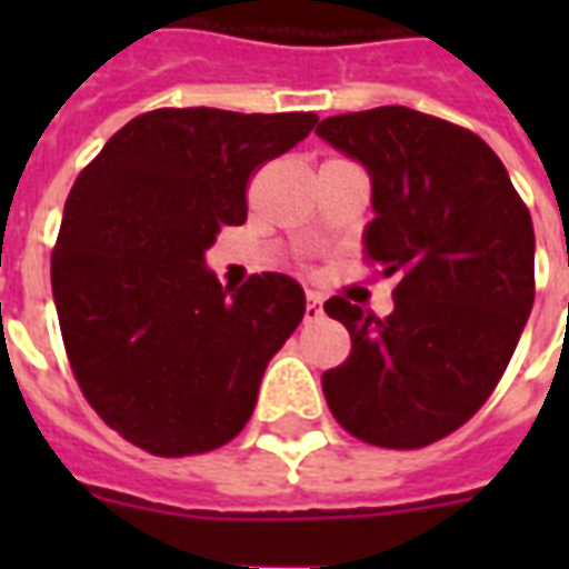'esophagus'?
<instances>
[{"label": "esophagus", "mask_w": 569, "mask_h": 569, "mask_svg": "<svg viewBox=\"0 0 569 569\" xmlns=\"http://www.w3.org/2000/svg\"><path fill=\"white\" fill-rule=\"evenodd\" d=\"M320 317H322L320 296H313V292H310L308 301H305V320L313 322V320H320Z\"/></svg>", "instance_id": "1"}]
</instances>
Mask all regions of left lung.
<instances>
[{"label":"left lung","instance_id":"8db88e82","mask_svg":"<svg viewBox=\"0 0 569 569\" xmlns=\"http://www.w3.org/2000/svg\"><path fill=\"white\" fill-rule=\"evenodd\" d=\"M322 140L371 176L366 261L396 277L390 317L345 296L322 308L350 357L322 375L335 420L411 451L488 402L533 308V222L488 142L445 118L378 106L320 121Z\"/></svg>","mask_w":569,"mask_h":569}]
</instances>
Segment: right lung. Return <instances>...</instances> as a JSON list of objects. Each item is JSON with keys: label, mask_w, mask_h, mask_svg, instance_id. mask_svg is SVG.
<instances>
[{"label": "right lung", "mask_w": 569, "mask_h": 569, "mask_svg": "<svg viewBox=\"0 0 569 569\" xmlns=\"http://www.w3.org/2000/svg\"><path fill=\"white\" fill-rule=\"evenodd\" d=\"M313 124V112L154 109L76 179L51 252L57 320L81 393L130 445L207 453L252 418L305 292L273 271L228 292L203 252L247 222L249 176Z\"/></svg>", "instance_id": "1"}]
</instances>
